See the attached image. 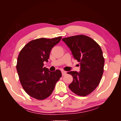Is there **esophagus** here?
<instances>
[{
    "instance_id": "34e87169",
    "label": "esophagus",
    "mask_w": 121,
    "mask_h": 121,
    "mask_svg": "<svg viewBox=\"0 0 121 121\" xmlns=\"http://www.w3.org/2000/svg\"><path fill=\"white\" fill-rule=\"evenodd\" d=\"M65 75H66V71H62V76H65Z\"/></svg>"
}]
</instances>
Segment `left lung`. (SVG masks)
<instances>
[{"label": "left lung", "instance_id": "1", "mask_svg": "<svg viewBox=\"0 0 121 121\" xmlns=\"http://www.w3.org/2000/svg\"><path fill=\"white\" fill-rule=\"evenodd\" d=\"M80 64V71H71L73 81L69 88L73 93L86 96L99 84L104 72L105 59L100 46L91 38L77 35L62 39Z\"/></svg>", "mask_w": 121, "mask_h": 121}]
</instances>
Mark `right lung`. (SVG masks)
<instances>
[{
    "label": "right lung",
    "instance_id": "add662e5",
    "mask_svg": "<svg viewBox=\"0 0 121 121\" xmlns=\"http://www.w3.org/2000/svg\"><path fill=\"white\" fill-rule=\"evenodd\" d=\"M61 38L36 39L29 42L20 51L16 70L22 87L30 97L38 100L48 97L62 76L60 70L52 72L43 67L44 61L48 62L52 48Z\"/></svg>",
    "mask_w": 121,
    "mask_h": 121
}]
</instances>
